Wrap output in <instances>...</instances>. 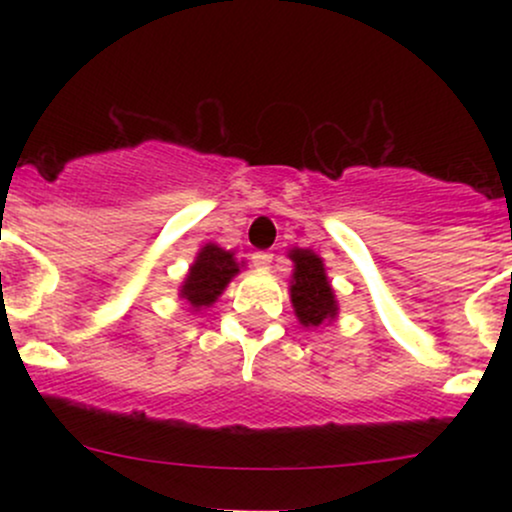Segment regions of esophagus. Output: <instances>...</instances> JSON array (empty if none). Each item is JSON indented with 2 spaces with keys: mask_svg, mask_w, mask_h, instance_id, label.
<instances>
[{
  "mask_svg": "<svg viewBox=\"0 0 512 512\" xmlns=\"http://www.w3.org/2000/svg\"><path fill=\"white\" fill-rule=\"evenodd\" d=\"M272 260H274L272 252H255V255H252V264H255L257 269H269Z\"/></svg>",
  "mask_w": 512,
  "mask_h": 512,
  "instance_id": "esophagus-1",
  "label": "esophagus"
}]
</instances>
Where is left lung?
<instances>
[{"label": "left lung", "mask_w": 512, "mask_h": 512, "mask_svg": "<svg viewBox=\"0 0 512 512\" xmlns=\"http://www.w3.org/2000/svg\"><path fill=\"white\" fill-rule=\"evenodd\" d=\"M289 260L293 262L289 296L298 322L305 330L330 325L339 315V301L327 276L325 260L308 248H291Z\"/></svg>", "instance_id": "obj_1"}]
</instances>
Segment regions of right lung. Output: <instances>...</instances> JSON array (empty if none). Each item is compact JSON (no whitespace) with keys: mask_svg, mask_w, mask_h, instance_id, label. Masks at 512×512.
Returning <instances> with one entry per match:
<instances>
[{"mask_svg":"<svg viewBox=\"0 0 512 512\" xmlns=\"http://www.w3.org/2000/svg\"><path fill=\"white\" fill-rule=\"evenodd\" d=\"M243 267L245 260L238 262L233 250L221 248L216 243L202 245L178 289L180 301H185L190 313L211 308V305L219 301L221 293L226 291V286L231 284L233 276H238Z\"/></svg>","mask_w":512,"mask_h":512,"instance_id":"right-lung-1","label":"right lung"}]
</instances>
